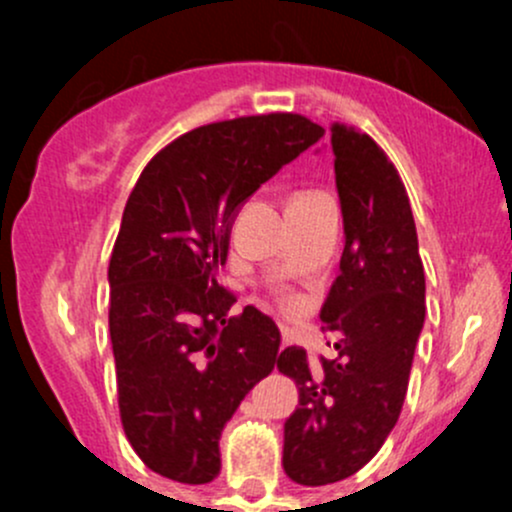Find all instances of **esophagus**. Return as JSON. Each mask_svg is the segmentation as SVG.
Here are the masks:
<instances>
[{
	"mask_svg": "<svg viewBox=\"0 0 512 512\" xmlns=\"http://www.w3.org/2000/svg\"><path fill=\"white\" fill-rule=\"evenodd\" d=\"M292 339H294V332H292V329L282 327V344H292Z\"/></svg>",
	"mask_w": 512,
	"mask_h": 512,
	"instance_id": "34e87169",
	"label": "esophagus"
}]
</instances>
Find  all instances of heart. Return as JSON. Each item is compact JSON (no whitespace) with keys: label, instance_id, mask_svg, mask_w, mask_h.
<instances>
[{"label":"heart","instance_id":"heart-1","mask_svg":"<svg viewBox=\"0 0 512 512\" xmlns=\"http://www.w3.org/2000/svg\"><path fill=\"white\" fill-rule=\"evenodd\" d=\"M282 302H285V307H294V299L292 297H285V299H282Z\"/></svg>","mask_w":512,"mask_h":512}]
</instances>
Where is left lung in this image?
I'll list each match as a JSON object with an SVG mask.
<instances>
[{"mask_svg":"<svg viewBox=\"0 0 512 512\" xmlns=\"http://www.w3.org/2000/svg\"><path fill=\"white\" fill-rule=\"evenodd\" d=\"M332 151L347 240L319 317L327 332H339L337 359L309 364L302 347L277 356V369L299 389L282 453L299 485L354 476L384 446L426 317V277L399 170L374 138L344 123L332 126Z\"/></svg>","mask_w":512,"mask_h":512,"instance_id":"8db88e82","label":"left lung"}]
</instances>
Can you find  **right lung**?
Returning <instances> with one entry per match:
<instances>
[{
    "label": "right lung",
    "instance_id": "right-lung-1",
    "mask_svg": "<svg viewBox=\"0 0 512 512\" xmlns=\"http://www.w3.org/2000/svg\"><path fill=\"white\" fill-rule=\"evenodd\" d=\"M324 136L299 113L208 123L153 156L108 265L118 409L143 463L178 483L220 473V433L275 369L280 329L218 285L240 205Z\"/></svg>",
    "mask_w": 512,
    "mask_h": 512
}]
</instances>
